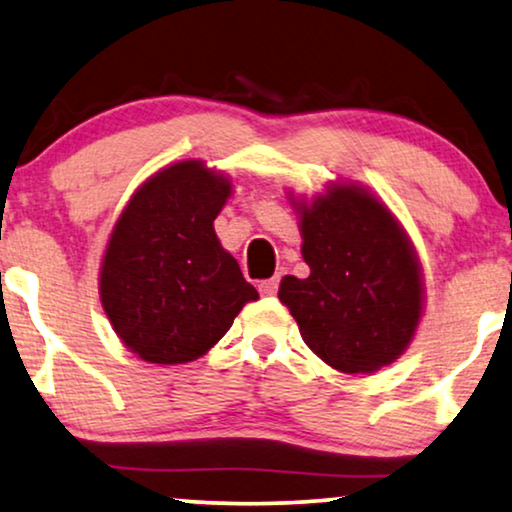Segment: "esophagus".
<instances>
[{
    "label": "esophagus",
    "instance_id": "1",
    "mask_svg": "<svg viewBox=\"0 0 512 512\" xmlns=\"http://www.w3.org/2000/svg\"><path fill=\"white\" fill-rule=\"evenodd\" d=\"M277 286H279V279L272 277V279H265V282L258 284V291H261V296H275Z\"/></svg>",
    "mask_w": 512,
    "mask_h": 512
}]
</instances>
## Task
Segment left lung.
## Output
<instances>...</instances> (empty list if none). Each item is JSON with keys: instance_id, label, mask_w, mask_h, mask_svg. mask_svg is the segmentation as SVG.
Returning a JSON list of instances; mask_svg holds the SVG:
<instances>
[{"instance_id": "8db88e82", "label": "left lung", "mask_w": 512, "mask_h": 512, "mask_svg": "<svg viewBox=\"0 0 512 512\" xmlns=\"http://www.w3.org/2000/svg\"><path fill=\"white\" fill-rule=\"evenodd\" d=\"M300 254L310 277L286 275L279 300L305 345L347 375L394 363L424 314L422 263L396 214L356 181H331L324 193L296 195Z\"/></svg>"}]
</instances>
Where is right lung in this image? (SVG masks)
I'll return each instance as SVG.
<instances>
[{"label":"right lung","instance_id":"right-lung-1","mask_svg":"<svg viewBox=\"0 0 512 512\" xmlns=\"http://www.w3.org/2000/svg\"><path fill=\"white\" fill-rule=\"evenodd\" d=\"M230 195L226 172L188 158L151 174L116 219L100 263V303L142 361L200 359L258 300L214 230Z\"/></svg>","mask_w":512,"mask_h":512}]
</instances>
